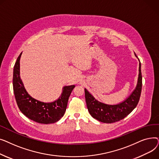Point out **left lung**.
Returning <instances> with one entry per match:
<instances>
[{"label": "left lung", "instance_id": "left-lung-1", "mask_svg": "<svg viewBox=\"0 0 159 159\" xmlns=\"http://www.w3.org/2000/svg\"><path fill=\"white\" fill-rule=\"evenodd\" d=\"M135 57L138 58L135 53ZM139 59V58H138ZM139 61V77L135 89L122 102L116 104H107L98 101L85 88V98L89 113L92 117L104 123H113L124 119L136 107L142 90L141 64Z\"/></svg>", "mask_w": 159, "mask_h": 159}]
</instances>
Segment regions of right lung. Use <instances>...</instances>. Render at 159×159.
I'll return each instance as SVG.
<instances>
[{
    "label": "right lung",
    "mask_w": 159,
    "mask_h": 159,
    "mask_svg": "<svg viewBox=\"0 0 159 159\" xmlns=\"http://www.w3.org/2000/svg\"><path fill=\"white\" fill-rule=\"evenodd\" d=\"M22 53L14 66L13 77V91L19 108L28 119L38 123L48 124L57 122L64 116L69 97L75 86H64L61 95L52 102H44L33 98L25 89L20 76Z\"/></svg>",
    "instance_id": "right-lung-1"
}]
</instances>
